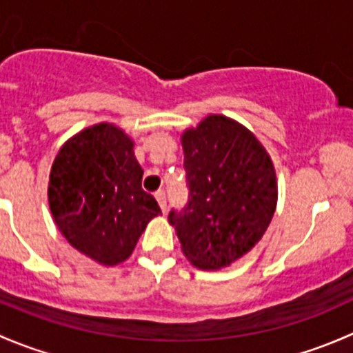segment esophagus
<instances>
[{
    "mask_svg": "<svg viewBox=\"0 0 353 353\" xmlns=\"http://www.w3.org/2000/svg\"><path fill=\"white\" fill-rule=\"evenodd\" d=\"M155 198H157V201H159V205H160V208H162V212L165 213V210H167V198H165V193H163L162 190L157 191Z\"/></svg>",
    "mask_w": 353,
    "mask_h": 353,
    "instance_id": "esophagus-1",
    "label": "esophagus"
}]
</instances>
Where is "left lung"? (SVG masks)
<instances>
[{
	"mask_svg": "<svg viewBox=\"0 0 353 353\" xmlns=\"http://www.w3.org/2000/svg\"><path fill=\"white\" fill-rule=\"evenodd\" d=\"M188 205L170 210L186 258L219 270L243 258L263 237L276 208V176L258 138L230 117L210 114L181 137Z\"/></svg>",
	"mask_w": 353,
	"mask_h": 353,
	"instance_id": "1",
	"label": "left lung"
}]
</instances>
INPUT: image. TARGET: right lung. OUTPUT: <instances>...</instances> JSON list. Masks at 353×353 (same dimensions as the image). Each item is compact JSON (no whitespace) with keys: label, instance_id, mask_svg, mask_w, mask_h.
<instances>
[{"label":"right lung","instance_id":"add662e5","mask_svg":"<svg viewBox=\"0 0 353 353\" xmlns=\"http://www.w3.org/2000/svg\"><path fill=\"white\" fill-rule=\"evenodd\" d=\"M133 147L121 128L101 123L70 138L51 167L48 198L59 232L105 266L130 258L147 223L162 213L141 190Z\"/></svg>","mask_w":353,"mask_h":353}]
</instances>
